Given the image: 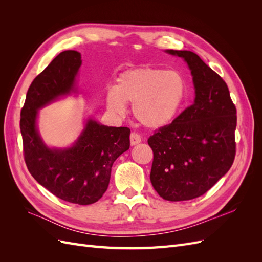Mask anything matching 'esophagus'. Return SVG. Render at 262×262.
<instances>
[{
    "label": "esophagus",
    "mask_w": 262,
    "mask_h": 262,
    "mask_svg": "<svg viewBox=\"0 0 262 262\" xmlns=\"http://www.w3.org/2000/svg\"><path fill=\"white\" fill-rule=\"evenodd\" d=\"M141 141H142V139H141V137L139 136L138 133H136V132H132V133H131V136H130V143H131L132 146L141 143Z\"/></svg>",
    "instance_id": "obj_1"
}]
</instances>
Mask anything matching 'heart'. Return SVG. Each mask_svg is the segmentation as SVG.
Returning <instances> with one entry per match:
<instances>
[{
  "instance_id": "obj_1",
  "label": "heart",
  "mask_w": 262,
  "mask_h": 262,
  "mask_svg": "<svg viewBox=\"0 0 262 262\" xmlns=\"http://www.w3.org/2000/svg\"><path fill=\"white\" fill-rule=\"evenodd\" d=\"M186 94V82L177 71L139 67L124 71L115 89L106 94V105L116 115H124L133 105L137 120L149 129L168 124L176 116Z\"/></svg>"
}]
</instances>
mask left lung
<instances>
[{"instance_id": "obj_1", "label": "left lung", "mask_w": 262, "mask_h": 262, "mask_svg": "<svg viewBox=\"0 0 262 262\" xmlns=\"http://www.w3.org/2000/svg\"><path fill=\"white\" fill-rule=\"evenodd\" d=\"M191 71L194 101L147 140L153 150L150 182L163 199L186 201L211 189L232 167L236 107L228 87L194 52L166 50Z\"/></svg>"}]
</instances>
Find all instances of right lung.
Wrapping results in <instances>:
<instances>
[{
    "label": "right lung",
    "instance_id": "1",
    "mask_svg": "<svg viewBox=\"0 0 262 262\" xmlns=\"http://www.w3.org/2000/svg\"><path fill=\"white\" fill-rule=\"evenodd\" d=\"M81 64L80 52L63 51L35 78L20 112V133L25 163L38 184L62 200L87 205L106 192L114 162L130 147V129L90 118L74 144L66 148L47 146L37 129L39 109L76 93Z\"/></svg>",
    "mask_w": 262,
    "mask_h": 262
}]
</instances>
